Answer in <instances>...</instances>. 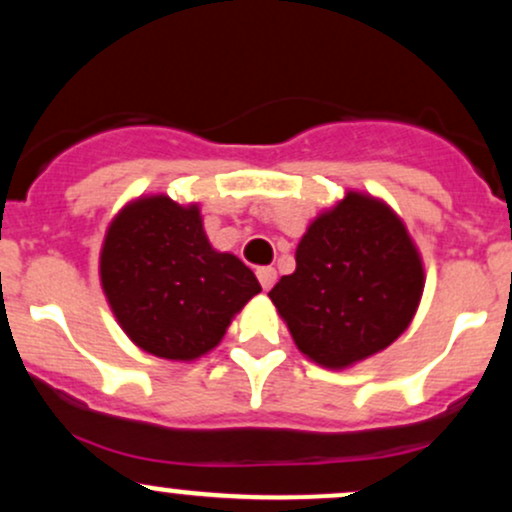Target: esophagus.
I'll list each match as a JSON object with an SVG mask.
<instances>
[{
	"label": "esophagus",
	"mask_w": 512,
	"mask_h": 512,
	"mask_svg": "<svg viewBox=\"0 0 512 512\" xmlns=\"http://www.w3.org/2000/svg\"><path fill=\"white\" fill-rule=\"evenodd\" d=\"M257 279H260L262 289L269 291V289H272L274 281H276V269L274 267H260V269H257Z\"/></svg>",
	"instance_id": "obj_1"
}]
</instances>
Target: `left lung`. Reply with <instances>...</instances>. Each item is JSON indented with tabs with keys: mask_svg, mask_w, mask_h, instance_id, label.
Returning a JSON list of instances; mask_svg holds the SVG:
<instances>
[{
	"mask_svg": "<svg viewBox=\"0 0 512 512\" xmlns=\"http://www.w3.org/2000/svg\"><path fill=\"white\" fill-rule=\"evenodd\" d=\"M424 281L404 221L383 199L349 190L315 216L296 248V272L269 298L303 356L344 370L407 330Z\"/></svg>",
	"mask_w": 512,
	"mask_h": 512,
	"instance_id": "8db88e82",
	"label": "left lung"
}]
</instances>
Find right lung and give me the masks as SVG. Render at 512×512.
Listing matches in <instances>:
<instances>
[{
	"mask_svg": "<svg viewBox=\"0 0 512 512\" xmlns=\"http://www.w3.org/2000/svg\"><path fill=\"white\" fill-rule=\"evenodd\" d=\"M101 286L115 320L146 354L195 361L262 291L231 252L214 250L199 204L146 195L125 204L105 231Z\"/></svg>",
	"mask_w": 512,
	"mask_h": 512,
	"instance_id": "1",
	"label": "right lung"
}]
</instances>
